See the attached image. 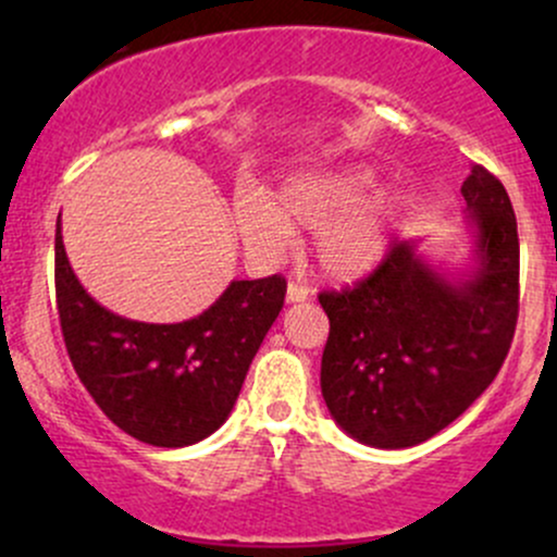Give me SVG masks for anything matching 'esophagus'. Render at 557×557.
I'll use <instances>...</instances> for the list:
<instances>
[{
  "mask_svg": "<svg viewBox=\"0 0 557 557\" xmlns=\"http://www.w3.org/2000/svg\"><path fill=\"white\" fill-rule=\"evenodd\" d=\"M309 296V287L304 283H296V280H293V283L287 285V304H300V300H306Z\"/></svg>",
  "mask_w": 557,
  "mask_h": 557,
  "instance_id": "esophagus-1",
  "label": "esophagus"
}]
</instances>
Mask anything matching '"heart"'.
<instances>
[{
	"label": "heart",
	"instance_id": "b5f03b06",
	"mask_svg": "<svg viewBox=\"0 0 557 557\" xmlns=\"http://www.w3.org/2000/svg\"><path fill=\"white\" fill-rule=\"evenodd\" d=\"M374 172L363 164H337L287 177L277 198L264 190L235 196V225L246 246L280 253L296 227H319L314 257L324 277L354 283L380 264L389 246L400 201L393 190H372Z\"/></svg>",
	"mask_w": 557,
	"mask_h": 557
}]
</instances>
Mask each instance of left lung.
Listing matches in <instances>:
<instances>
[{
  "label": "left lung",
  "instance_id": "left-lung-1",
  "mask_svg": "<svg viewBox=\"0 0 557 557\" xmlns=\"http://www.w3.org/2000/svg\"><path fill=\"white\" fill-rule=\"evenodd\" d=\"M476 230L474 272L447 280L408 240L345 290L319 293L330 319L322 395L363 445L398 450L456 421L500 372L519 319V233L503 183L461 185Z\"/></svg>",
  "mask_w": 557,
  "mask_h": 557
}]
</instances>
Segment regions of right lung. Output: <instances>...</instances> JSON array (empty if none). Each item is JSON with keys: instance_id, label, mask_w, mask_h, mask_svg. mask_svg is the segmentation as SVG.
Listing matches in <instances>:
<instances>
[{"instance_id": "obj_1", "label": "right lung", "mask_w": 557, "mask_h": 557, "mask_svg": "<svg viewBox=\"0 0 557 557\" xmlns=\"http://www.w3.org/2000/svg\"><path fill=\"white\" fill-rule=\"evenodd\" d=\"M54 285L62 337L83 387L112 424L157 447L194 445L225 424L287 290L280 274L233 280L188 322H133L83 290L62 246L60 220Z\"/></svg>"}]
</instances>
